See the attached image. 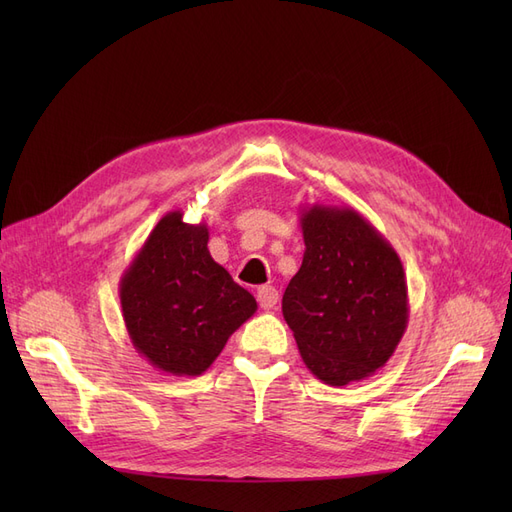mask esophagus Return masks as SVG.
I'll list each match as a JSON object with an SVG mask.
<instances>
[{"instance_id":"1","label":"esophagus","mask_w":512,"mask_h":512,"mask_svg":"<svg viewBox=\"0 0 512 512\" xmlns=\"http://www.w3.org/2000/svg\"><path fill=\"white\" fill-rule=\"evenodd\" d=\"M256 297H258V303L262 309H273L277 305V301H280V294H277V290L273 286H260Z\"/></svg>"}]
</instances>
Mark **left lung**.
<instances>
[{
    "instance_id": "1",
    "label": "left lung",
    "mask_w": 512,
    "mask_h": 512,
    "mask_svg": "<svg viewBox=\"0 0 512 512\" xmlns=\"http://www.w3.org/2000/svg\"><path fill=\"white\" fill-rule=\"evenodd\" d=\"M305 252L282 312L312 374L329 386L374 376L408 327V284L395 247L359 211L299 207Z\"/></svg>"
}]
</instances>
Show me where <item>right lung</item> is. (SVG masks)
I'll return each mask as SVG.
<instances>
[{
  "mask_svg": "<svg viewBox=\"0 0 512 512\" xmlns=\"http://www.w3.org/2000/svg\"><path fill=\"white\" fill-rule=\"evenodd\" d=\"M205 222L170 211L149 232L119 282L121 314L136 352L170 376H200L256 299L209 254Z\"/></svg>",
  "mask_w": 512,
  "mask_h": 512,
  "instance_id": "obj_1",
  "label": "right lung"
}]
</instances>
